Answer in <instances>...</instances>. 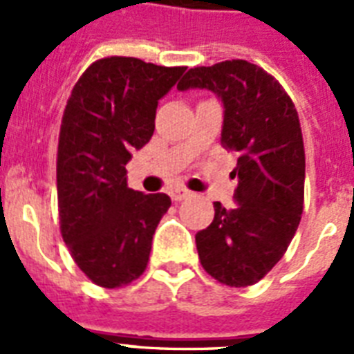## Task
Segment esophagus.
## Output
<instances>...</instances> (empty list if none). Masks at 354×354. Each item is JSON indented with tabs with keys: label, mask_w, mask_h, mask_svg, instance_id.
<instances>
[{
	"label": "esophagus",
	"mask_w": 354,
	"mask_h": 354,
	"mask_svg": "<svg viewBox=\"0 0 354 354\" xmlns=\"http://www.w3.org/2000/svg\"><path fill=\"white\" fill-rule=\"evenodd\" d=\"M169 194H171V198L174 200V202H180V200H185L189 196V191L187 189H183V187H174L169 191Z\"/></svg>",
	"instance_id": "1"
}]
</instances>
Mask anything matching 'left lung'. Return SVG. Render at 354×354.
Returning <instances> with one entry per match:
<instances>
[{
  "mask_svg": "<svg viewBox=\"0 0 354 354\" xmlns=\"http://www.w3.org/2000/svg\"><path fill=\"white\" fill-rule=\"evenodd\" d=\"M202 88L224 104L222 145L236 152L235 209L215 202L196 233L200 263L227 286L261 281L296 235L305 194V147L296 106L270 73L246 60L189 69L178 90Z\"/></svg>",
  "mask_w": 354,
  "mask_h": 354,
  "instance_id": "left-lung-1",
  "label": "left lung"
}]
</instances>
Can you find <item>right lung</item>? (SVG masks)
Masks as SVG:
<instances>
[{
    "mask_svg": "<svg viewBox=\"0 0 354 354\" xmlns=\"http://www.w3.org/2000/svg\"><path fill=\"white\" fill-rule=\"evenodd\" d=\"M183 71L106 57L71 90L58 136V218L71 257L95 285L119 288L147 268L171 198L128 187L124 165L150 141L158 101Z\"/></svg>",
    "mask_w": 354,
    "mask_h": 354,
    "instance_id": "obj_1",
    "label": "right lung"
}]
</instances>
